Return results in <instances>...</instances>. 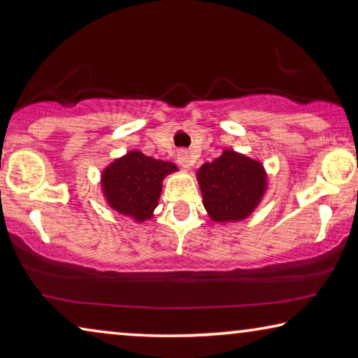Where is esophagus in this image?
Listing matches in <instances>:
<instances>
[{
    "instance_id": "obj_1",
    "label": "esophagus",
    "mask_w": 358,
    "mask_h": 358,
    "mask_svg": "<svg viewBox=\"0 0 358 358\" xmlns=\"http://www.w3.org/2000/svg\"><path fill=\"white\" fill-rule=\"evenodd\" d=\"M178 157V164L183 169H189L192 164H194V157H192V155L191 152H188L186 150H181V151H178V155H177Z\"/></svg>"
}]
</instances>
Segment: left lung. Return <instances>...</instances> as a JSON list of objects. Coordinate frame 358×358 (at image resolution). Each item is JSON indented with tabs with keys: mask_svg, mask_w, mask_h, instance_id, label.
<instances>
[{
	"mask_svg": "<svg viewBox=\"0 0 358 358\" xmlns=\"http://www.w3.org/2000/svg\"><path fill=\"white\" fill-rule=\"evenodd\" d=\"M197 180L210 217L215 221H237L248 217L264 192L266 177L261 164L234 151H224L206 162Z\"/></svg>",
	"mask_w": 358,
	"mask_h": 358,
	"instance_id": "1",
	"label": "left lung"
}]
</instances>
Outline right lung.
<instances>
[{"label": "right lung", "instance_id": "right-lung-1", "mask_svg": "<svg viewBox=\"0 0 358 358\" xmlns=\"http://www.w3.org/2000/svg\"><path fill=\"white\" fill-rule=\"evenodd\" d=\"M175 170L172 162L157 161L138 151L129 152L103 172L106 199L119 213L138 221L150 218L157 206L162 178Z\"/></svg>", "mask_w": 358, "mask_h": 358}]
</instances>
